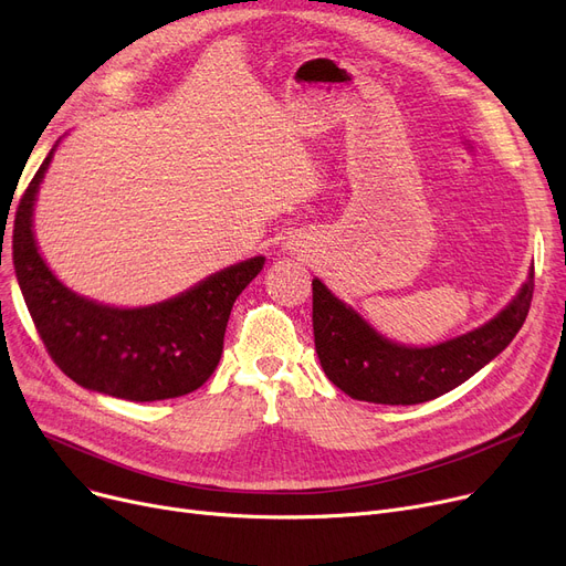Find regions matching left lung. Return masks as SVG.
<instances>
[{"mask_svg": "<svg viewBox=\"0 0 566 566\" xmlns=\"http://www.w3.org/2000/svg\"><path fill=\"white\" fill-rule=\"evenodd\" d=\"M314 291V344L321 367L350 399L412 406L454 390L510 346L527 316L534 265L510 305L465 335L433 346H406L380 335L318 277Z\"/></svg>", "mask_w": 566, "mask_h": 566, "instance_id": "1", "label": "left lung"}]
</instances>
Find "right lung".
Returning a JSON list of instances; mask_svg holds the SVG:
<instances>
[{"label":"right lung","instance_id":"right-lung-1","mask_svg":"<svg viewBox=\"0 0 566 566\" xmlns=\"http://www.w3.org/2000/svg\"><path fill=\"white\" fill-rule=\"evenodd\" d=\"M59 142L24 190L13 224L15 277L48 353L82 388L116 399L195 392L216 371L231 307L265 256L238 261L146 307L103 305L75 293L50 271L34 235V206Z\"/></svg>","mask_w":566,"mask_h":566}]
</instances>
